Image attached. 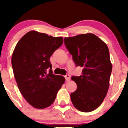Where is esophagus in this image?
Here are the masks:
<instances>
[{
	"mask_svg": "<svg viewBox=\"0 0 128 128\" xmlns=\"http://www.w3.org/2000/svg\"><path fill=\"white\" fill-rule=\"evenodd\" d=\"M64 78H65V79L67 82L69 81L70 79V76L69 74H66L64 76Z\"/></svg>",
	"mask_w": 128,
	"mask_h": 128,
	"instance_id": "1",
	"label": "esophagus"
}]
</instances>
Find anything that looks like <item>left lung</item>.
<instances>
[{"label": "left lung", "instance_id": "1", "mask_svg": "<svg viewBox=\"0 0 128 128\" xmlns=\"http://www.w3.org/2000/svg\"><path fill=\"white\" fill-rule=\"evenodd\" d=\"M64 45L77 66L83 68L82 75L72 76L77 90L70 94L74 107L88 112L102 102L108 92L112 71L107 45L93 34L64 38Z\"/></svg>", "mask_w": 128, "mask_h": 128}]
</instances>
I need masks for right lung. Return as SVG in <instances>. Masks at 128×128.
<instances>
[{
    "label": "right lung",
    "mask_w": 128,
    "mask_h": 128,
    "mask_svg": "<svg viewBox=\"0 0 128 128\" xmlns=\"http://www.w3.org/2000/svg\"><path fill=\"white\" fill-rule=\"evenodd\" d=\"M64 42L62 37L31 31L19 40L12 64L19 90L31 106L43 109L53 104L65 82L53 74L50 58Z\"/></svg>",
    "instance_id": "right-lung-1"
}]
</instances>
